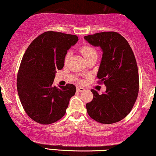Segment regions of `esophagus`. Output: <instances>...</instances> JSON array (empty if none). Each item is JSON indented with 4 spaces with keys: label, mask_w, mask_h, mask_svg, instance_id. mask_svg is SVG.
I'll return each mask as SVG.
<instances>
[{
    "label": "esophagus",
    "mask_w": 156,
    "mask_h": 156,
    "mask_svg": "<svg viewBox=\"0 0 156 156\" xmlns=\"http://www.w3.org/2000/svg\"><path fill=\"white\" fill-rule=\"evenodd\" d=\"M77 90L79 92H83L85 90V88L83 87H77Z\"/></svg>",
    "instance_id": "1"
}]
</instances>
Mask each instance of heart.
Wrapping results in <instances>:
<instances>
[{"instance_id":"heart-1","label":"heart","mask_w":156,"mask_h":156,"mask_svg":"<svg viewBox=\"0 0 156 156\" xmlns=\"http://www.w3.org/2000/svg\"><path fill=\"white\" fill-rule=\"evenodd\" d=\"M80 52L83 55V56L84 57L85 59L89 58V57L92 56V55H97L96 54V51L95 49H94V47L89 46V45H84V46H83L80 49ZM70 56V52H68L66 55V57H65V59H64L65 63H67V62H68Z\"/></svg>"}]
</instances>
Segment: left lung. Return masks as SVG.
<instances>
[{"mask_svg":"<svg viewBox=\"0 0 156 156\" xmlns=\"http://www.w3.org/2000/svg\"><path fill=\"white\" fill-rule=\"evenodd\" d=\"M103 54L97 73L106 90L99 95L91 89L94 98L86 104L88 115L102 124L115 123L130 112L139 91L138 69L135 55L127 41L114 31H104L85 36Z\"/></svg>","mask_w":156,"mask_h":156,"instance_id":"1","label":"left lung"}]
</instances>
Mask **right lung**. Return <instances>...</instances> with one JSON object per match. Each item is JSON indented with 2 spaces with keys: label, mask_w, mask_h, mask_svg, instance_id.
<instances>
[{
  "label": "right lung",
  "mask_w": 156,
  "mask_h": 156,
  "mask_svg": "<svg viewBox=\"0 0 156 156\" xmlns=\"http://www.w3.org/2000/svg\"><path fill=\"white\" fill-rule=\"evenodd\" d=\"M76 35L46 31L33 40L23 55L17 76V90L23 109L37 123L48 125L65 115L76 88L52 86L57 70L64 66L68 50Z\"/></svg>",
  "instance_id": "add662e5"
}]
</instances>
